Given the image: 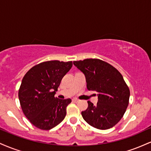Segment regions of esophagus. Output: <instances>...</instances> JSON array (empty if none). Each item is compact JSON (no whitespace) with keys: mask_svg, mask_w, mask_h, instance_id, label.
<instances>
[{"mask_svg":"<svg viewBox=\"0 0 151 151\" xmlns=\"http://www.w3.org/2000/svg\"><path fill=\"white\" fill-rule=\"evenodd\" d=\"M72 101L74 102V103H77V102H79V100L77 99H72Z\"/></svg>","mask_w":151,"mask_h":151,"instance_id":"1","label":"esophagus"}]
</instances>
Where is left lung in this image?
<instances>
[{"label":"left lung","mask_w":151,"mask_h":151,"mask_svg":"<svg viewBox=\"0 0 151 151\" xmlns=\"http://www.w3.org/2000/svg\"><path fill=\"white\" fill-rule=\"evenodd\" d=\"M73 64L84 74L88 90L98 93V102L88 101L81 116L90 126L101 130L111 129L122 119L129 103L130 90L115 67L99 59H85Z\"/></svg>","instance_id":"obj_1"}]
</instances>
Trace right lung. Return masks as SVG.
<instances>
[{"label": "right lung", "instance_id": "1", "mask_svg": "<svg viewBox=\"0 0 151 151\" xmlns=\"http://www.w3.org/2000/svg\"><path fill=\"white\" fill-rule=\"evenodd\" d=\"M72 67V62L50 60L32 67L22 78L18 91L20 106L32 125L50 130L65 118L70 99H59L55 93L62 79Z\"/></svg>", "mask_w": 151, "mask_h": 151}]
</instances>
